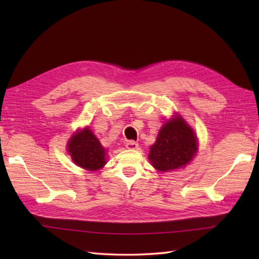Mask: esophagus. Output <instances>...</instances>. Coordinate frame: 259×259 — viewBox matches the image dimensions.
<instances>
[{"instance_id":"1","label":"esophagus","mask_w":259,"mask_h":259,"mask_svg":"<svg viewBox=\"0 0 259 259\" xmlns=\"http://www.w3.org/2000/svg\"><path fill=\"white\" fill-rule=\"evenodd\" d=\"M138 146H139L138 142H136V141H134V140H129V141L125 144V147L128 148V149H131V150L137 149V148H138Z\"/></svg>"}]
</instances>
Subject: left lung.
Masks as SVG:
<instances>
[{
    "label": "left lung",
    "mask_w": 259,
    "mask_h": 259,
    "mask_svg": "<svg viewBox=\"0 0 259 259\" xmlns=\"http://www.w3.org/2000/svg\"><path fill=\"white\" fill-rule=\"evenodd\" d=\"M197 149L194 131L183 118L176 117L162 125L148 157L157 170L169 171L189 163Z\"/></svg>",
    "instance_id": "obj_1"
}]
</instances>
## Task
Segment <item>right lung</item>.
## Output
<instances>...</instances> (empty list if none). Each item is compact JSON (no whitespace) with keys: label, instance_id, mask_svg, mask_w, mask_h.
Instances as JSON below:
<instances>
[{"label":"right lung","instance_id":"1","mask_svg":"<svg viewBox=\"0 0 259 259\" xmlns=\"http://www.w3.org/2000/svg\"><path fill=\"white\" fill-rule=\"evenodd\" d=\"M71 158L79 167L96 171L106 164V151L89 128L72 136L68 144Z\"/></svg>","mask_w":259,"mask_h":259}]
</instances>
